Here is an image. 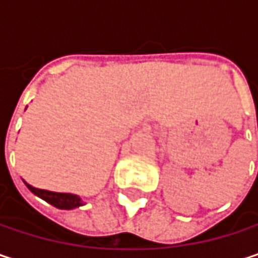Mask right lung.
Wrapping results in <instances>:
<instances>
[{
	"mask_svg": "<svg viewBox=\"0 0 258 258\" xmlns=\"http://www.w3.org/2000/svg\"><path fill=\"white\" fill-rule=\"evenodd\" d=\"M28 189L35 194L37 197L43 199L44 202L50 203L52 206L58 208V209H75L79 206H83L85 203L82 202V199L78 194H72V192H55V191H49V189H40L35 188L32 185H29L26 180H24Z\"/></svg>",
	"mask_w": 258,
	"mask_h": 258,
	"instance_id": "obj_1",
	"label": "right lung"
}]
</instances>
